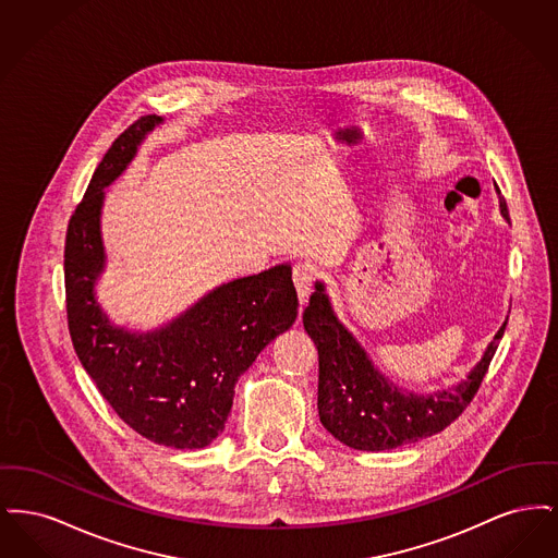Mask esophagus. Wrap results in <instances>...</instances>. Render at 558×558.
I'll return each mask as SVG.
<instances>
[{"mask_svg": "<svg viewBox=\"0 0 558 558\" xmlns=\"http://www.w3.org/2000/svg\"><path fill=\"white\" fill-rule=\"evenodd\" d=\"M314 280H316V271L310 264H296L292 267V282H294V289L299 294V303L305 305L307 299H310V292L314 287Z\"/></svg>", "mask_w": 558, "mask_h": 558, "instance_id": "esophagus-1", "label": "esophagus"}]
</instances>
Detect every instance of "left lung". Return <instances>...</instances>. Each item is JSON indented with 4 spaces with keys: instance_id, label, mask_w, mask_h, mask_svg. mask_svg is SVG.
<instances>
[{
    "instance_id": "1",
    "label": "left lung",
    "mask_w": 558,
    "mask_h": 558,
    "mask_svg": "<svg viewBox=\"0 0 558 558\" xmlns=\"http://www.w3.org/2000/svg\"><path fill=\"white\" fill-rule=\"evenodd\" d=\"M500 211L508 217L505 196ZM303 326L318 349L319 423L353 450H393L450 426L473 401L505 335L506 322L466 380L430 396L403 393L372 366L366 351L337 319L324 284L303 312Z\"/></svg>"
}]
</instances>
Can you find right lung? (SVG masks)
<instances>
[{
    "label": "right lung",
    "instance_id": "1",
    "mask_svg": "<svg viewBox=\"0 0 558 558\" xmlns=\"http://www.w3.org/2000/svg\"><path fill=\"white\" fill-rule=\"evenodd\" d=\"M160 117L146 114L108 148L71 215L64 244L66 318L73 347L117 416L142 437L178 450L209 446L223 430L234 385L262 349L296 319L291 266L217 287L180 318L137 335L110 324L94 284L105 269V187L132 162Z\"/></svg>",
    "mask_w": 558,
    "mask_h": 558
}]
</instances>
